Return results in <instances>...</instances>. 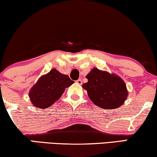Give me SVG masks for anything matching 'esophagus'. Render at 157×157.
Returning a JSON list of instances; mask_svg holds the SVG:
<instances>
[{"mask_svg": "<svg viewBox=\"0 0 157 157\" xmlns=\"http://www.w3.org/2000/svg\"><path fill=\"white\" fill-rule=\"evenodd\" d=\"M76 82L79 85H82V80H81V79H78V80L76 81Z\"/></svg>", "mask_w": 157, "mask_h": 157, "instance_id": "esophagus-1", "label": "esophagus"}]
</instances>
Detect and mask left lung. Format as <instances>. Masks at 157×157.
<instances>
[{
    "label": "left lung",
    "mask_w": 157,
    "mask_h": 157,
    "mask_svg": "<svg viewBox=\"0 0 157 157\" xmlns=\"http://www.w3.org/2000/svg\"><path fill=\"white\" fill-rule=\"evenodd\" d=\"M88 82L82 84L92 102L101 108L113 109L124 103L128 90L124 81L118 75L94 68L86 75Z\"/></svg>",
    "instance_id": "1"
}]
</instances>
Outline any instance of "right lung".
I'll return each instance as SVG.
<instances>
[{
  "instance_id": "add662e5",
  "label": "right lung",
  "mask_w": 157,
  "mask_h": 157,
  "mask_svg": "<svg viewBox=\"0 0 157 157\" xmlns=\"http://www.w3.org/2000/svg\"><path fill=\"white\" fill-rule=\"evenodd\" d=\"M74 83L69 77L52 69L39 77L29 91V98L33 106L45 109L53 105L68 87Z\"/></svg>"
}]
</instances>
